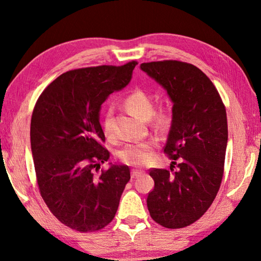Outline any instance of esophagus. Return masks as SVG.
Masks as SVG:
<instances>
[{
    "label": "esophagus",
    "instance_id": "esophagus-1",
    "mask_svg": "<svg viewBox=\"0 0 261 261\" xmlns=\"http://www.w3.org/2000/svg\"><path fill=\"white\" fill-rule=\"evenodd\" d=\"M141 174H143V171H141V170L132 169V171H131V177H132V178H138Z\"/></svg>",
    "mask_w": 261,
    "mask_h": 261
}]
</instances>
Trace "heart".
I'll list each match as a JSON object with an SVG mask.
<instances>
[{
	"mask_svg": "<svg viewBox=\"0 0 261 261\" xmlns=\"http://www.w3.org/2000/svg\"><path fill=\"white\" fill-rule=\"evenodd\" d=\"M125 108L131 115L139 120H151L153 125L158 129H165L170 122V113L166 107H161L153 110L152 98L146 92L136 88L124 99ZM105 135L110 138L113 136V123L112 115L108 113L103 121ZM155 147L154 141H143V143L127 144L120 151V159L129 166H144L152 160L153 149Z\"/></svg>",
	"mask_w": 261,
	"mask_h": 261,
	"instance_id": "b5f03b06",
	"label": "heart"
}]
</instances>
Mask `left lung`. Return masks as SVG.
<instances>
[{
	"label": "left lung",
	"mask_w": 261,
	"mask_h": 261,
	"mask_svg": "<svg viewBox=\"0 0 261 261\" xmlns=\"http://www.w3.org/2000/svg\"><path fill=\"white\" fill-rule=\"evenodd\" d=\"M140 69L173 102L165 153L179 159L174 173L149 171L154 189L147 197L148 212L162 227L183 228L204 215L220 189L228 143L226 108L211 79L192 64L160 61L141 63Z\"/></svg>",
	"instance_id": "left-lung-1"
}]
</instances>
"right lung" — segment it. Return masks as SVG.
I'll use <instances>...</instances> for the list:
<instances>
[{
	"mask_svg": "<svg viewBox=\"0 0 261 261\" xmlns=\"http://www.w3.org/2000/svg\"><path fill=\"white\" fill-rule=\"evenodd\" d=\"M136 64L68 71L35 103L30 136L39 190L56 219L77 231L100 230L112 222L130 180L125 165L109 163L100 175L95 171L110 156L101 145V105L130 83Z\"/></svg>",
	"mask_w": 261,
	"mask_h": 261,
	"instance_id": "right-lung-1",
	"label": "right lung"
}]
</instances>
